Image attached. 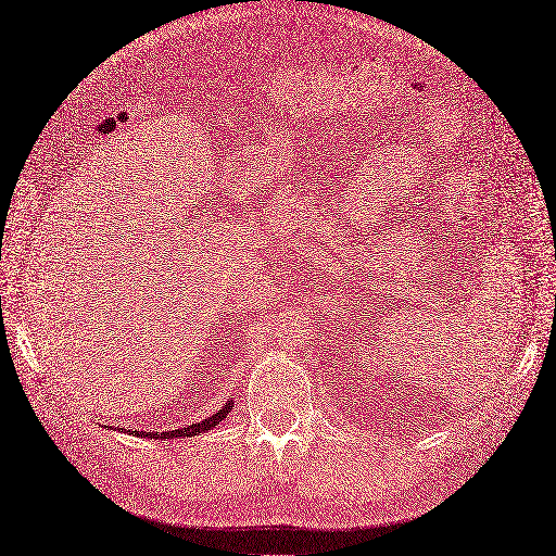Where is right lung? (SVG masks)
<instances>
[{"label": "right lung", "mask_w": 556, "mask_h": 556, "mask_svg": "<svg viewBox=\"0 0 556 556\" xmlns=\"http://www.w3.org/2000/svg\"><path fill=\"white\" fill-rule=\"evenodd\" d=\"M230 407H232V401H228L217 414H213V416H207V418H203L201 422H194V426H188V428H180V430H172V432H140V437H149V439H176V437H194V434H201V432H205V430H210V428H215L217 422L222 420V418H226V414L230 412Z\"/></svg>", "instance_id": "add662e5"}]
</instances>
